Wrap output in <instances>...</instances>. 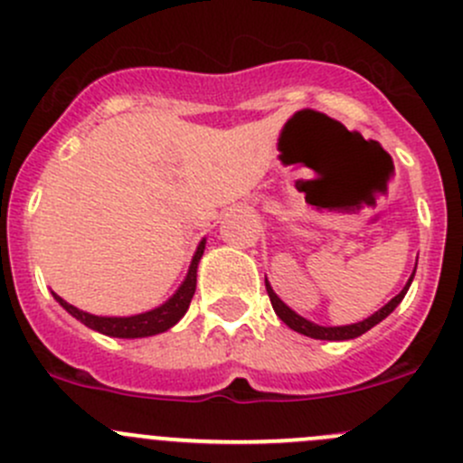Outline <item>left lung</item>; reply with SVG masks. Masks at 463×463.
Wrapping results in <instances>:
<instances>
[{"instance_id":"obj_1","label":"left lung","mask_w":463,"mask_h":463,"mask_svg":"<svg viewBox=\"0 0 463 463\" xmlns=\"http://www.w3.org/2000/svg\"><path fill=\"white\" fill-rule=\"evenodd\" d=\"M414 270H417V266H414ZM412 279H414V273L410 275L408 284L401 288L399 296L392 298L385 307H381V309H378L376 314H372L370 318H365L363 322H354V325H343V326H322V325H316V322L302 318V316H298L296 311L288 309V307L279 300L278 293H275L273 287L269 284V279H266V291H269L270 305H273L275 314L279 316V320H282L287 326H291L293 331H298V334H305V335H309V338H316V340H352V338H358V335H363L365 331H370L372 326H376L381 320H385L387 316H390L392 311L401 305V300H403L405 293H408Z\"/></svg>"}]
</instances>
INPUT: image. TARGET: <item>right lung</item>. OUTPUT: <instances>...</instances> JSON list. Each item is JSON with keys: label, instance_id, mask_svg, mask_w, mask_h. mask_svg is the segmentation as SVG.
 <instances>
[{"label": "right lung", "instance_id": "1", "mask_svg": "<svg viewBox=\"0 0 463 463\" xmlns=\"http://www.w3.org/2000/svg\"><path fill=\"white\" fill-rule=\"evenodd\" d=\"M205 249V240L199 241L197 253L193 255V261H190V269L185 279L181 282V287L176 288L175 296L170 300L163 302L161 307L156 309H149L145 314H137V316H93L87 314V311H80L78 307L69 305L67 300L53 293L55 300L60 302L62 309H67L69 314L73 316L76 320H80L82 325L89 326V329L98 331V334L111 335V338H147V335H156L167 331L170 326H175L176 322L185 316L188 311L190 300L194 296V288H197V269H199V260H202Z\"/></svg>", "mask_w": 463, "mask_h": 463}]
</instances>
